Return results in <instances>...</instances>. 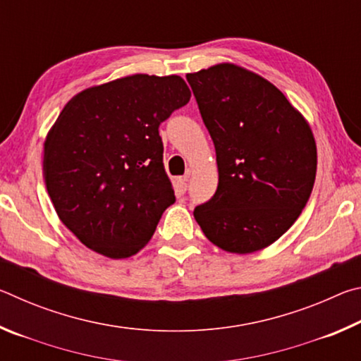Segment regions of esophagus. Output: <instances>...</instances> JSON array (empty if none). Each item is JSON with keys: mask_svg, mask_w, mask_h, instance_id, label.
<instances>
[{"mask_svg": "<svg viewBox=\"0 0 361 361\" xmlns=\"http://www.w3.org/2000/svg\"><path fill=\"white\" fill-rule=\"evenodd\" d=\"M188 180L189 176H180V178H176V188H178V191L181 194H185L188 191Z\"/></svg>", "mask_w": 361, "mask_h": 361, "instance_id": "34e87169", "label": "esophagus"}]
</instances>
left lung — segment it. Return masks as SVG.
<instances>
[{"label":"left lung","mask_w":361,"mask_h":361,"mask_svg":"<svg viewBox=\"0 0 361 361\" xmlns=\"http://www.w3.org/2000/svg\"><path fill=\"white\" fill-rule=\"evenodd\" d=\"M213 140L218 188L194 209L207 239L231 253L276 242L301 215L312 192V130L264 78L221 63L186 75Z\"/></svg>","instance_id":"1"}]
</instances>
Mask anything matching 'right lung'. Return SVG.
<instances>
[{
  "mask_svg": "<svg viewBox=\"0 0 361 361\" xmlns=\"http://www.w3.org/2000/svg\"><path fill=\"white\" fill-rule=\"evenodd\" d=\"M191 99L180 76L133 75L82 90L44 142L46 189L85 247L129 258L151 240L175 192L159 126Z\"/></svg>",
  "mask_w": 361,
  "mask_h": 361,
  "instance_id": "obj_1",
  "label": "right lung"
}]
</instances>
